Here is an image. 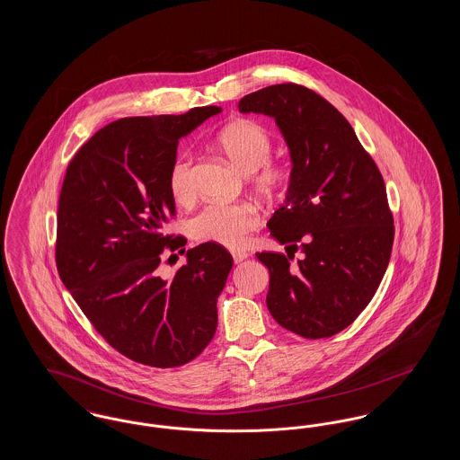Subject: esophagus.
<instances>
[{"label": "esophagus", "instance_id": "obj_1", "mask_svg": "<svg viewBox=\"0 0 460 460\" xmlns=\"http://www.w3.org/2000/svg\"><path fill=\"white\" fill-rule=\"evenodd\" d=\"M231 255H233V259H234L236 263L243 262V261H246L250 257V253L244 252V250H234V252H231Z\"/></svg>", "mask_w": 460, "mask_h": 460}]
</instances>
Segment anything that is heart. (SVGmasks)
Here are the masks:
<instances>
[{
    "mask_svg": "<svg viewBox=\"0 0 460 460\" xmlns=\"http://www.w3.org/2000/svg\"><path fill=\"white\" fill-rule=\"evenodd\" d=\"M217 146L243 174H252L253 188L262 197L279 193L286 181V171L270 164V136L253 120H234L217 134ZM169 190L177 203H188L195 197L193 158L179 155L169 171ZM259 212L248 203H212L191 220L193 236L205 243L222 246H240L248 233L257 227Z\"/></svg>",
    "mask_w": 460,
    "mask_h": 460,
    "instance_id": "1",
    "label": "heart"
}]
</instances>
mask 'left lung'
I'll use <instances>...</instances> for the list:
<instances>
[{"label": "left lung", "mask_w": 460, "mask_h": 460, "mask_svg": "<svg viewBox=\"0 0 460 460\" xmlns=\"http://www.w3.org/2000/svg\"><path fill=\"white\" fill-rule=\"evenodd\" d=\"M238 109L274 119L291 160L285 203L267 227L288 253L304 257L289 265L281 253H255L270 274L267 308L295 334L332 336L369 305L390 262L385 181L349 120L310 89L269 86L241 98Z\"/></svg>", "instance_id": "1"}]
</instances>
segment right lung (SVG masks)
<instances>
[{"instance_id":"obj_1","label":"right lung","mask_w":460,"mask_h":460,"mask_svg":"<svg viewBox=\"0 0 460 460\" xmlns=\"http://www.w3.org/2000/svg\"><path fill=\"white\" fill-rule=\"evenodd\" d=\"M220 111L198 107L182 115L119 119L66 167L57 229L60 279L110 345L145 366L188 364L217 329L231 253L201 243L186 252L172 278H164L158 265L186 244L164 229L175 212L169 171L179 139Z\"/></svg>"}]
</instances>
